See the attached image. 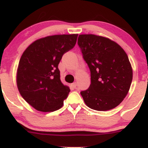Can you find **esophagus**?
<instances>
[{
	"label": "esophagus",
	"mask_w": 148,
	"mask_h": 148,
	"mask_svg": "<svg viewBox=\"0 0 148 148\" xmlns=\"http://www.w3.org/2000/svg\"><path fill=\"white\" fill-rule=\"evenodd\" d=\"M71 86H72L73 88H75L76 87H77V83H76V82H74V83H72V84H71Z\"/></svg>",
	"instance_id": "obj_1"
}]
</instances>
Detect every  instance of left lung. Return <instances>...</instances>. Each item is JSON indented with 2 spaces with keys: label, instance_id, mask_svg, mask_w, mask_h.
I'll list each match as a JSON object with an SVG mask.
<instances>
[{
  "label": "left lung",
  "instance_id": "left-lung-1",
  "mask_svg": "<svg viewBox=\"0 0 148 148\" xmlns=\"http://www.w3.org/2000/svg\"><path fill=\"white\" fill-rule=\"evenodd\" d=\"M78 45L90 71V85L80 93L85 104L97 111L114 109L132 84L133 71L128 55L115 41L94 34L79 36Z\"/></svg>",
  "mask_w": 148,
  "mask_h": 148
}]
</instances>
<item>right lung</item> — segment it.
Listing matches in <instances>:
<instances>
[{"mask_svg": "<svg viewBox=\"0 0 148 148\" xmlns=\"http://www.w3.org/2000/svg\"><path fill=\"white\" fill-rule=\"evenodd\" d=\"M78 34L54 35L36 40L24 51L16 71L22 97L40 112H54L63 105L69 87L60 81L58 64L76 45Z\"/></svg>", "mask_w": 148, "mask_h": 148, "instance_id": "right-lung-1", "label": "right lung"}]
</instances>
